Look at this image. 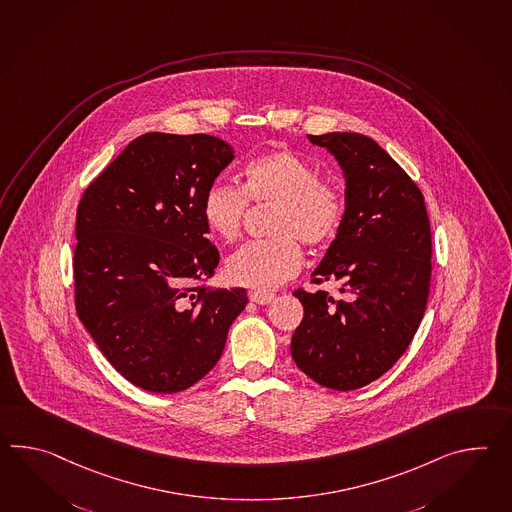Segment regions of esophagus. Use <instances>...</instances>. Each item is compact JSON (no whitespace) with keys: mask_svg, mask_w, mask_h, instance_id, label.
Instances as JSON below:
<instances>
[{"mask_svg":"<svg viewBox=\"0 0 512 512\" xmlns=\"http://www.w3.org/2000/svg\"><path fill=\"white\" fill-rule=\"evenodd\" d=\"M275 296L273 294H264V292H250V301L257 303V305H270Z\"/></svg>","mask_w":512,"mask_h":512,"instance_id":"1","label":"esophagus"}]
</instances>
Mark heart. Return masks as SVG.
Instances as JSON below:
<instances>
[{"label": "heart", "mask_w": 512, "mask_h": 512, "mask_svg": "<svg viewBox=\"0 0 512 512\" xmlns=\"http://www.w3.org/2000/svg\"><path fill=\"white\" fill-rule=\"evenodd\" d=\"M248 200L275 204V239L255 240L235 251L226 262L233 284L255 292H270L294 277L303 264L299 240L318 246L332 239L341 226L345 202L334 182L319 180L307 159L277 150L251 159L242 171V189L216 182L202 198V218L211 235L224 242L239 239Z\"/></svg>", "instance_id": "1"}]
</instances>
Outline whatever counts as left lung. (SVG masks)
Segmentation results:
<instances>
[{"mask_svg":"<svg viewBox=\"0 0 512 512\" xmlns=\"http://www.w3.org/2000/svg\"><path fill=\"white\" fill-rule=\"evenodd\" d=\"M338 161L345 213L312 272L329 292L297 290L305 308L290 351L319 386L351 391L389 371L421 325L432 277V233L424 198L395 159L354 132L308 136Z\"/></svg>","mask_w":512,"mask_h":512,"instance_id":"1","label":"left lung"}]
</instances>
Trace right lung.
I'll return each mask as SVG.
<instances>
[{"mask_svg": "<svg viewBox=\"0 0 512 512\" xmlns=\"http://www.w3.org/2000/svg\"><path fill=\"white\" fill-rule=\"evenodd\" d=\"M235 158L224 139L150 132L91 183L77 209L75 307L128 382L178 393L220 360L244 288L207 290L218 250L202 198Z\"/></svg>", "mask_w": 512, "mask_h": 512, "instance_id": "add662e5", "label": "right lung"}]
</instances>
